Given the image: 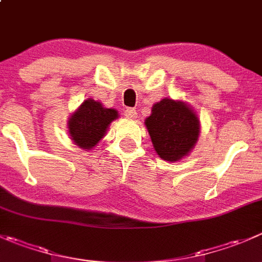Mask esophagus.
<instances>
[{
  "instance_id": "34e87169",
  "label": "esophagus",
  "mask_w": 262,
  "mask_h": 262,
  "mask_svg": "<svg viewBox=\"0 0 262 262\" xmlns=\"http://www.w3.org/2000/svg\"><path fill=\"white\" fill-rule=\"evenodd\" d=\"M125 116L128 119H136L137 118V111L134 108H126Z\"/></svg>"
}]
</instances>
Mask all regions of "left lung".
<instances>
[{
	"mask_svg": "<svg viewBox=\"0 0 262 262\" xmlns=\"http://www.w3.org/2000/svg\"><path fill=\"white\" fill-rule=\"evenodd\" d=\"M144 124L155 151L166 161L187 156L200 136V120L194 111L187 103L170 98L155 103Z\"/></svg>",
	"mask_w": 262,
	"mask_h": 262,
	"instance_id": "1",
	"label": "left lung"
}]
</instances>
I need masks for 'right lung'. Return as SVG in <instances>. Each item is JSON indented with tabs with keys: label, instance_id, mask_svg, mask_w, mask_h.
Instances as JSON below:
<instances>
[{
	"label": "right lung",
	"instance_id": "1",
	"mask_svg": "<svg viewBox=\"0 0 262 262\" xmlns=\"http://www.w3.org/2000/svg\"><path fill=\"white\" fill-rule=\"evenodd\" d=\"M118 119V111L103 107L98 101L88 98L68 121L70 138L83 149H91L105 137L111 121Z\"/></svg>",
	"mask_w": 262,
	"mask_h": 262
}]
</instances>
